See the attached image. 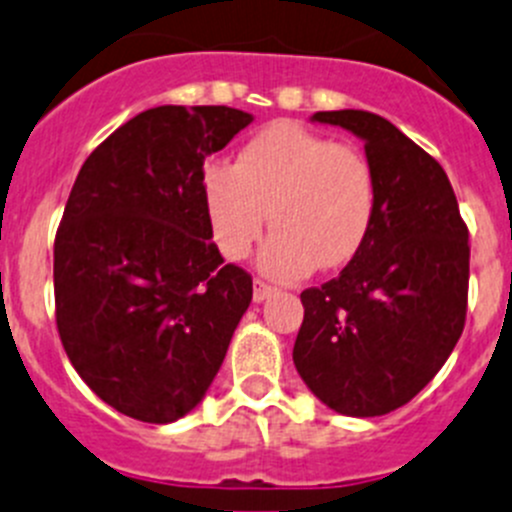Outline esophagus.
Returning <instances> with one entry per match:
<instances>
[{"mask_svg":"<svg viewBox=\"0 0 512 512\" xmlns=\"http://www.w3.org/2000/svg\"><path fill=\"white\" fill-rule=\"evenodd\" d=\"M274 294H276V286L266 284V281H261V279L253 281V301H256V304H261V301H266L269 296H274Z\"/></svg>","mask_w":512,"mask_h":512,"instance_id":"obj_1","label":"esophagus"}]
</instances>
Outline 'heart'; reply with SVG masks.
<instances>
[{"label": "heart", "instance_id": "1", "mask_svg": "<svg viewBox=\"0 0 512 512\" xmlns=\"http://www.w3.org/2000/svg\"><path fill=\"white\" fill-rule=\"evenodd\" d=\"M203 201L213 243L228 261L246 259L271 223L261 271L299 281L319 266L342 269L362 251L377 213V178L354 145L274 123L243 145L236 165H206Z\"/></svg>", "mask_w": 512, "mask_h": 512}]
</instances>
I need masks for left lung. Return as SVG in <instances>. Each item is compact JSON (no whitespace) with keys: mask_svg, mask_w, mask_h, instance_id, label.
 I'll use <instances>...</instances> for the list:
<instances>
[{"mask_svg":"<svg viewBox=\"0 0 512 512\" xmlns=\"http://www.w3.org/2000/svg\"><path fill=\"white\" fill-rule=\"evenodd\" d=\"M311 120L364 140L377 213L342 274L301 291L294 364L334 412L379 417L407 405L460 339L470 281L467 226L442 165L389 120L367 110Z\"/></svg>","mask_w":512,"mask_h":512,"instance_id":"left-lung-1","label":"left lung"}]
</instances>
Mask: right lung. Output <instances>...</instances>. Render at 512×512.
<instances>
[{"label":"right lung","instance_id":"add662e5","mask_svg":"<svg viewBox=\"0 0 512 512\" xmlns=\"http://www.w3.org/2000/svg\"><path fill=\"white\" fill-rule=\"evenodd\" d=\"M253 115L160 105L102 140L77 173L55 238V316L87 387L123 415L168 425L221 369L253 296L223 264L203 160Z\"/></svg>","mask_w":512,"mask_h":512}]
</instances>
